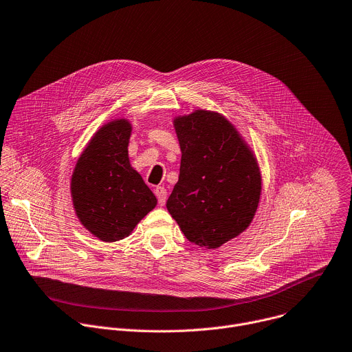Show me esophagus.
<instances>
[{"mask_svg":"<svg viewBox=\"0 0 352 352\" xmlns=\"http://www.w3.org/2000/svg\"><path fill=\"white\" fill-rule=\"evenodd\" d=\"M155 193L157 196V200H159V204L160 206H164L166 204V200H167V189L164 186H157L155 189Z\"/></svg>","mask_w":352,"mask_h":352,"instance_id":"obj_1","label":"esophagus"}]
</instances>
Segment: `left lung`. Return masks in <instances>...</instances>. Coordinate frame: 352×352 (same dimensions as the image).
Instances as JSON below:
<instances>
[{
  "mask_svg": "<svg viewBox=\"0 0 352 352\" xmlns=\"http://www.w3.org/2000/svg\"><path fill=\"white\" fill-rule=\"evenodd\" d=\"M173 124L182 156L167 210L190 243L218 249L256 215L263 189L257 157L218 111L196 109L175 116Z\"/></svg>",
  "mask_w": 352,
  "mask_h": 352,
  "instance_id": "left-lung-1",
  "label": "left lung"
}]
</instances>
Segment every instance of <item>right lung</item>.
I'll return each instance as SVG.
<instances>
[{
  "mask_svg": "<svg viewBox=\"0 0 352 352\" xmlns=\"http://www.w3.org/2000/svg\"><path fill=\"white\" fill-rule=\"evenodd\" d=\"M133 124L124 117L98 129L76 162L70 195L80 223L102 242L131 235L157 199L131 166L129 144Z\"/></svg>",
  "mask_w": 352,
  "mask_h": 352,
  "instance_id": "1",
  "label": "right lung"
}]
</instances>
